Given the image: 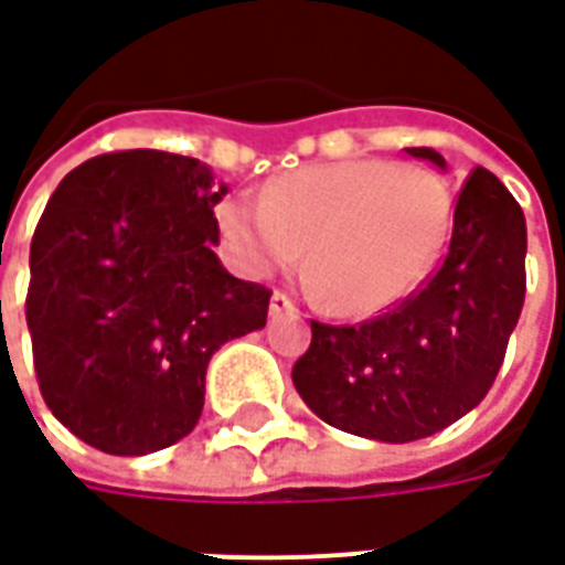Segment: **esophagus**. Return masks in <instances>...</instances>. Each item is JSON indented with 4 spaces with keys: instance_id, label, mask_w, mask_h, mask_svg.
<instances>
[{
    "instance_id": "1",
    "label": "esophagus",
    "mask_w": 565,
    "mask_h": 565,
    "mask_svg": "<svg viewBox=\"0 0 565 565\" xmlns=\"http://www.w3.org/2000/svg\"><path fill=\"white\" fill-rule=\"evenodd\" d=\"M290 311H294V302H290V296H287V294H271V302H269L271 318H281V315H290Z\"/></svg>"
}]
</instances>
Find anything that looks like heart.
Returning <instances> with one entry per match:
<instances>
[{
	"label": "heart",
	"instance_id": "1",
	"mask_svg": "<svg viewBox=\"0 0 565 565\" xmlns=\"http://www.w3.org/2000/svg\"><path fill=\"white\" fill-rule=\"evenodd\" d=\"M217 217L242 269H290L308 245L323 306L366 318L412 294L436 266L454 199L438 174L417 166L344 160L281 174L259 202L233 199Z\"/></svg>",
	"mask_w": 565,
	"mask_h": 565
}]
</instances>
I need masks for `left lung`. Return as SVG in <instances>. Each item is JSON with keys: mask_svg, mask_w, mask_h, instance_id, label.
<instances>
[{"mask_svg": "<svg viewBox=\"0 0 565 565\" xmlns=\"http://www.w3.org/2000/svg\"><path fill=\"white\" fill-rule=\"evenodd\" d=\"M408 157L448 172L433 148ZM526 221L505 184L475 169L454 209L445 263L403 306L360 327L311 320L294 384L335 429L417 441L481 403L497 379L526 294Z\"/></svg>", "mask_w": 565, "mask_h": 565, "instance_id": "8db88e82", "label": "left lung"}]
</instances>
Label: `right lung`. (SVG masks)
Instances as JSON below:
<instances>
[{
    "instance_id": "obj_1",
    "label": "right lung",
    "mask_w": 565,
    "mask_h": 565,
    "mask_svg": "<svg viewBox=\"0 0 565 565\" xmlns=\"http://www.w3.org/2000/svg\"><path fill=\"white\" fill-rule=\"evenodd\" d=\"M226 190L205 162L139 148L81 162L47 199L26 327L44 403L81 441L117 457L181 441L211 356L266 327L269 290L214 254Z\"/></svg>"
}]
</instances>
